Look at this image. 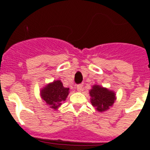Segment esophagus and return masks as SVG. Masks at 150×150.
I'll return each instance as SVG.
<instances>
[{
	"mask_svg": "<svg viewBox=\"0 0 150 150\" xmlns=\"http://www.w3.org/2000/svg\"><path fill=\"white\" fill-rule=\"evenodd\" d=\"M76 89H77L78 91H83V86L82 85H78L76 86Z\"/></svg>",
	"mask_w": 150,
	"mask_h": 150,
	"instance_id": "34e87169",
	"label": "esophagus"
}]
</instances>
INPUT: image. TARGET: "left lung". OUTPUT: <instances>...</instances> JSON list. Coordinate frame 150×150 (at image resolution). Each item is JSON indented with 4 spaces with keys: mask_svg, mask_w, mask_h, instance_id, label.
<instances>
[{
    "mask_svg": "<svg viewBox=\"0 0 150 150\" xmlns=\"http://www.w3.org/2000/svg\"><path fill=\"white\" fill-rule=\"evenodd\" d=\"M91 97L90 101L95 110L99 112H103L110 109L116 100V93L112 90L108 89L100 85H94L89 90Z\"/></svg>",
    "mask_w": 150,
    "mask_h": 150,
    "instance_id": "obj_1",
    "label": "left lung"
}]
</instances>
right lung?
I'll use <instances>...</instances> for the list:
<instances>
[{
    "label": "right lung",
    "instance_id": "1",
    "mask_svg": "<svg viewBox=\"0 0 150 150\" xmlns=\"http://www.w3.org/2000/svg\"><path fill=\"white\" fill-rule=\"evenodd\" d=\"M70 88L63 86V83L60 79L54 80L48 83L40 91V95L44 103L50 107V108L57 110L65 101L67 98Z\"/></svg>",
    "mask_w": 150,
    "mask_h": 150
}]
</instances>
